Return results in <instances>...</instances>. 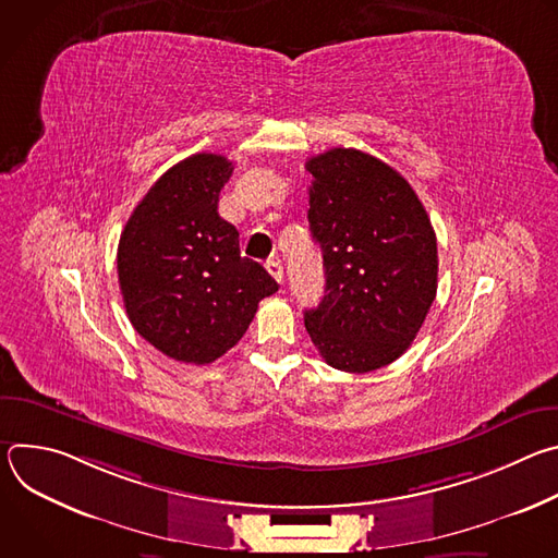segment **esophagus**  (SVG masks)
Returning a JSON list of instances; mask_svg holds the SVG:
<instances>
[{
  "mask_svg": "<svg viewBox=\"0 0 558 558\" xmlns=\"http://www.w3.org/2000/svg\"><path fill=\"white\" fill-rule=\"evenodd\" d=\"M265 269L271 274V278H274L276 282H280V284L284 282V271H282L280 260H274V258H271V260H267V263H265Z\"/></svg>",
  "mask_w": 558,
  "mask_h": 558,
  "instance_id": "1",
  "label": "esophagus"
}]
</instances>
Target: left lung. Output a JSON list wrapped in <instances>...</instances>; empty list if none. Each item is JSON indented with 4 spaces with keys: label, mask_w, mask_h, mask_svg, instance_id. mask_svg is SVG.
<instances>
[{
    "label": "left lung",
    "mask_w": 558,
    "mask_h": 558,
    "mask_svg": "<svg viewBox=\"0 0 558 558\" xmlns=\"http://www.w3.org/2000/svg\"><path fill=\"white\" fill-rule=\"evenodd\" d=\"M306 170L327 295L304 311V327L329 366L381 368L409 349L435 300V229L409 181L366 151L333 147Z\"/></svg>",
    "instance_id": "obj_1"
}]
</instances>
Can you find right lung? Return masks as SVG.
Listing matches in <instances>:
<instances>
[{
  "label": "right lung",
  "instance_id": "right-lung-1",
  "mask_svg": "<svg viewBox=\"0 0 558 558\" xmlns=\"http://www.w3.org/2000/svg\"><path fill=\"white\" fill-rule=\"evenodd\" d=\"M233 172L220 154H194L170 168L134 207L117 269L128 317L154 349L209 364L238 344L258 302L278 291L263 265L241 256L238 231L218 216Z\"/></svg>",
  "mask_w": 558,
  "mask_h": 558
}]
</instances>
